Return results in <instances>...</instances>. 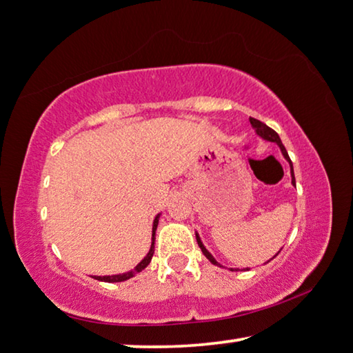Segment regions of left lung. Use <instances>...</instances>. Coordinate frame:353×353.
Wrapping results in <instances>:
<instances>
[{
  "label": "left lung",
  "mask_w": 353,
  "mask_h": 353,
  "mask_svg": "<svg viewBox=\"0 0 353 353\" xmlns=\"http://www.w3.org/2000/svg\"><path fill=\"white\" fill-rule=\"evenodd\" d=\"M250 122H251V125L256 128V132H257V134H261L263 139H267V141H271V142H276L277 145L281 147V150H282V154L283 157H285V159L288 161L290 163V165H292V183L294 184L296 186V180H294V172H293V164H292V159H290V157H288V153H287V150H285V147H283V144H282V141H281V138H279V134H277L273 128H270L268 125H265L263 122H261L259 119H254V117H250ZM196 242H199V246L201 248V251H203V254H205L209 261H211L214 265H220L217 261H215V259L209 254V251L205 248V246H203V243H201V240H200V237L196 236ZM277 256V254H276ZM274 256V257H276ZM273 257V259H274Z\"/></svg>",
  "instance_id": "8db88e82"
}]
</instances>
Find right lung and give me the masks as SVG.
I'll use <instances>...</instances> for the list:
<instances>
[{"instance_id": "obj_1", "label": "right lung", "mask_w": 353, "mask_h": 353, "mask_svg": "<svg viewBox=\"0 0 353 353\" xmlns=\"http://www.w3.org/2000/svg\"><path fill=\"white\" fill-rule=\"evenodd\" d=\"M158 217L159 215H157V219H154L153 221V234H152V246H150V251H148V254L142 259V261L136 265L134 270L130 271V273H125V274H116V276H97L94 277V279L97 281H103V282H122V281H127L128 277H132L133 274L139 273V271L144 270L148 263H150L152 257H153V252H154V234H157V226H158Z\"/></svg>"}]
</instances>
